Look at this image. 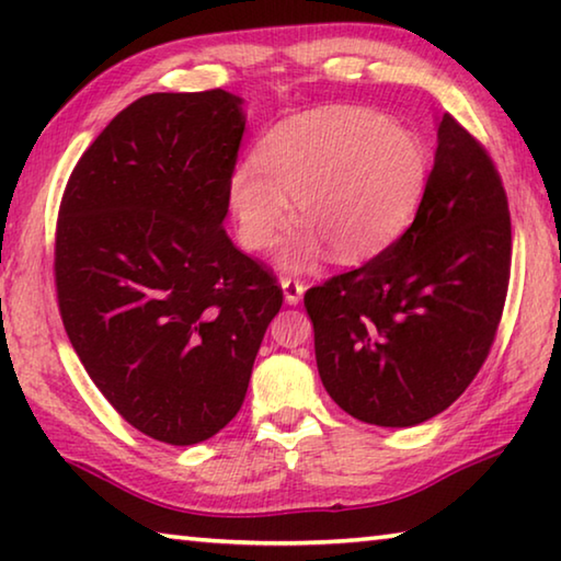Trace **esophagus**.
<instances>
[{
  "mask_svg": "<svg viewBox=\"0 0 561 561\" xmlns=\"http://www.w3.org/2000/svg\"><path fill=\"white\" fill-rule=\"evenodd\" d=\"M304 284L297 282V279H282V291H284V301L289 304V307H294V304H299L301 294H304Z\"/></svg>",
  "mask_w": 561,
  "mask_h": 561,
  "instance_id": "esophagus-1",
  "label": "esophagus"
}]
</instances>
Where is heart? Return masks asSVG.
<instances>
[{"label":"heart","instance_id":"b5f03b06","mask_svg":"<svg viewBox=\"0 0 561 561\" xmlns=\"http://www.w3.org/2000/svg\"><path fill=\"white\" fill-rule=\"evenodd\" d=\"M421 136L383 113L329 106L287 118L262 138L254 163L232 170L227 203L247 250H267L291 222L301 230L282 247L279 264L301 272L331 250L364 262L401 234L428 185Z\"/></svg>","mask_w":561,"mask_h":561}]
</instances>
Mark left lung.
<instances>
[{"label": "left lung", "instance_id": "left-lung-1", "mask_svg": "<svg viewBox=\"0 0 561 561\" xmlns=\"http://www.w3.org/2000/svg\"><path fill=\"white\" fill-rule=\"evenodd\" d=\"M507 195L450 113L413 225L304 294L327 393L358 421L411 428L458 401L485 364L510 282Z\"/></svg>", "mask_w": 561, "mask_h": 561}]
</instances>
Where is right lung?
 <instances>
[{
    "mask_svg": "<svg viewBox=\"0 0 561 561\" xmlns=\"http://www.w3.org/2000/svg\"><path fill=\"white\" fill-rule=\"evenodd\" d=\"M242 103L222 89L133 101L61 201L66 334L106 401L160 443H203L232 421L282 307L272 274L222 227Z\"/></svg>",
    "mask_w": 561,
    "mask_h": 561,
    "instance_id": "right-lung-1",
    "label": "right lung"
}]
</instances>
